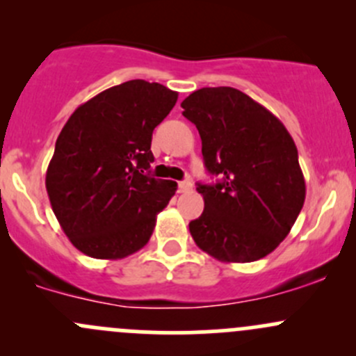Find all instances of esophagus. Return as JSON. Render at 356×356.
<instances>
[{"instance_id": "esophagus-1", "label": "esophagus", "mask_w": 356, "mask_h": 356, "mask_svg": "<svg viewBox=\"0 0 356 356\" xmlns=\"http://www.w3.org/2000/svg\"><path fill=\"white\" fill-rule=\"evenodd\" d=\"M191 189H193V182L191 181L179 182V193H189Z\"/></svg>"}]
</instances>
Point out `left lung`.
<instances>
[{
	"label": "left lung",
	"mask_w": 356,
	"mask_h": 356,
	"mask_svg": "<svg viewBox=\"0 0 356 356\" xmlns=\"http://www.w3.org/2000/svg\"><path fill=\"white\" fill-rule=\"evenodd\" d=\"M196 125L204 167V210L189 222L201 250L220 261L260 260L289 234L305 203L298 149L275 115L234 88H203L181 103Z\"/></svg>",
	"instance_id": "8db88e82"
}]
</instances>
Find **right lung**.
Here are the masks:
<instances>
[{
    "instance_id": "obj_1",
    "label": "right lung",
    "mask_w": 356,
    "mask_h": 356,
    "mask_svg": "<svg viewBox=\"0 0 356 356\" xmlns=\"http://www.w3.org/2000/svg\"><path fill=\"white\" fill-rule=\"evenodd\" d=\"M177 92L143 79L106 89L79 106L55 145L46 191L70 243L99 260L141 250L177 182L155 179L153 131Z\"/></svg>"
}]
</instances>
